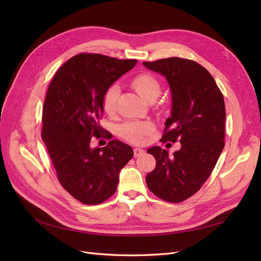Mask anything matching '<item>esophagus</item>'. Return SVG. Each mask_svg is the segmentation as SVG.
Wrapping results in <instances>:
<instances>
[{
	"instance_id": "esophagus-1",
	"label": "esophagus",
	"mask_w": 261,
	"mask_h": 261,
	"mask_svg": "<svg viewBox=\"0 0 261 261\" xmlns=\"http://www.w3.org/2000/svg\"><path fill=\"white\" fill-rule=\"evenodd\" d=\"M133 152H134V158H139V156H141V155H143L145 153L144 150L141 149V148H135L133 150Z\"/></svg>"
}]
</instances>
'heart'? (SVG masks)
Listing matches in <instances>:
<instances>
[{
	"label": "heart",
	"mask_w": 261,
	"mask_h": 261,
	"mask_svg": "<svg viewBox=\"0 0 261 261\" xmlns=\"http://www.w3.org/2000/svg\"><path fill=\"white\" fill-rule=\"evenodd\" d=\"M131 85L138 94L147 101L155 100L161 93V85L159 80L151 74L143 73L135 76L132 79ZM120 89L114 84L106 91L102 106L105 111L108 114H114L116 111L117 98L119 96ZM152 126L149 122H134L129 121L123 123L119 129V134L121 138L131 143H142L145 136L151 131Z\"/></svg>",
	"instance_id": "obj_1"
}]
</instances>
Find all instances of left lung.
Masks as SVG:
<instances>
[{"label": "left lung", "instance_id": "8db88e82", "mask_svg": "<svg viewBox=\"0 0 261 261\" xmlns=\"http://www.w3.org/2000/svg\"><path fill=\"white\" fill-rule=\"evenodd\" d=\"M143 64L165 77L171 92V114L162 141L181 143L172 156L160 146L147 150L156 166L146 183L160 199L179 203L208 179L224 148L223 95L210 72L196 61L171 57Z\"/></svg>", "mask_w": 261, "mask_h": 261}]
</instances>
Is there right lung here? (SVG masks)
<instances>
[{"mask_svg":"<svg viewBox=\"0 0 261 261\" xmlns=\"http://www.w3.org/2000/svg\"><path fill=\"white\" fill-rule=\"evenodd\" d=\"M100 54H79L57 71L42 111V140L62 187L76 200L95 205L116 191L119 172L132 159V148L112 140L91 147L100 138L106 91L136 64Z\"/></svg>","mask_w":261,"mask_h":261,"instance_id":"1","label":"right lung"}]
</instances>
